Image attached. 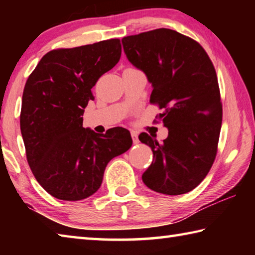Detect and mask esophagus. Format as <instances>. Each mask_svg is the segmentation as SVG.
I'll return each mask as SVG.
<instances>
[{
  "label": "esophagus",
  "instance_id": "esophagus-1",
  "mask_svg": "<svg viewBox=\"0 0 255 255\" xmlns=\"http://www.w3.org/2000/svg\"><path fill=\"white\" fill-rule=\"evenodd\" d=\"M131 138H132L133 144H138V143H139V140H138V136H137V132H136V131H131Z\"/></svg>",
  "mask_w": 255,
  "mask_h": 255
}]
</instances>
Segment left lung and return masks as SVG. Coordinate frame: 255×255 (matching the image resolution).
Here are the masks:
<instances>
[{
	"label": "left lung",
	"instance_id": "left-lung-1",
	"mask_svg": "<svg viewBox=\"0 0 255 255\" xmlns=\"http://www.w3.org/2000/svg\"><path fill=\"white\" fill-rule=\"evenodd\" d=\"M122 41L129 62L152 83L149 102L164 109L159 119L169 129L162 143L138 136L154 155L141 179L163 195H183L206 178L217 154L223 108L215 67L199 42L171 29Z\"/></svg>",
	"mask_w": 255,
	"mask_h": 255
}]
</instances>
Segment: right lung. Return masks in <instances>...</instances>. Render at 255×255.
Returning a JSON list of instances; mask_svg holds the SVG:
<instances>
[{
    "mask_svg": "<svg viewBox=\"0 0 255 255\" xmlns=\"http://www.w3.org/2000/svg\"><path fill=\"white\" fill-rule=\"evenodd\" d=\"M122 45L109 39L54 49L25 82L20 128L34 178L60 200L85 199L100 188L107 164L131 147L127 129L97 133L83 127L99 77L119 62Z\"/></svg>",
    "mask_w": 255,
    "mask_h": 255,
    "instance_id": "obj_1",
    "label": "right lung"
}]
</instances>
